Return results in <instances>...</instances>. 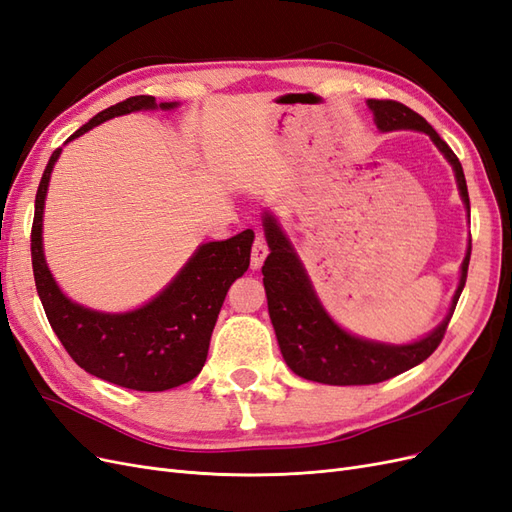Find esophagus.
Returning <instances> with one entry per match:
<instances>
[{"instance_id": "34e87169", "label": "esophagus", "mask_w": 512, "mask_h": 512, "mask_svg": "<svg viewBox=\"0 0 512 512\" xmlns=\"http://www.w3.org/2000/svg\"><path fill=\"white\" fill-rule=\"evenodd\" d=\"M269 254V247L265 243V239H262L260 235L254 239V245H252V269H260L262 262H265Z\"/></svg>"}]
</instances>
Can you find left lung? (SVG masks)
I'll use <instances>...</instances> for the list:
<instances>
[{
	"instance_id": "left-lung-1",
	"label": "left lung",
	"mask_w": 512,
	"mask_h": 512,
	"mask_svg": "<svg viewBox=\"0 0 512 512\" xmlns=\"http://www.w3.org/2000/svg\"><path fill=\"white\" fill-rule=\"evenodd\" d=\"M367 106L374 113L378 130L425 132L436 143V147L444 153V158L451 162L455 170L461 200L470 213V196L461 162L453 149L442 141L440 134L421 115L414 113L412 108L401 102L367 100ZM262 226H265V235L271 250L265 265H262V275H265L262 277V284H265L269 316L277 335V344H280L284 361L294 374L305 380L335 386L378 384L423 363L440 346L448 322H451V316L455 312L459 294L463 286H466L472 241L468 245L466 258L461 262V280L451 309H448L440 327H436L427 337L418 339L414 344L395 346L371 342V339L350 335L342 327H337L333 318L324 312L312 284L307 280V273L297 252L292 250L290 241L286 239L280 224H277L271 213H265Z\"/></svg>"
}]
</instances>
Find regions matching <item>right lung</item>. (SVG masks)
I'll return each instance as SVG.
<instances>
[{
	"label": "right lung",
	"mask_w": 512,
	"mask_h": 512,
	"mask_svg": "<svg viewBox=\"0 0 512 512\" xmlns=\"http://www.w3.org/2000/svg\"><path fill=\"white\" fill-rule=\"evenodd\" d=\"M177 102H162V111ZM158 108L153 96H132L104 108L72 138L102 121ZM61 147L44 168L36 192L32 226V267L38 297L61 346L91 376L132 391H168L194 380L209 352L215 320L230 284L250 267L254 232L243 230L226 241L203 243L156 299L126 314H104L70 301L55 284L42 252V213L53 166Z\"/></svg>",
	"instance_id": "obj_1"
}]
</instances>
